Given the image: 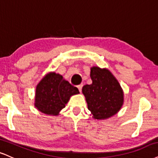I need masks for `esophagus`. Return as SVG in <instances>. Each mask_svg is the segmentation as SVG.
<instances>
[{"label":"esophagus","mask_w":158,"mask_h":158,"mask_svg":"<svg viewBox=\"0 0 158 158\" xmlns=\"http://www.w3.org/2000/svg\"><path fill=\"white\" fill-rule=\"evenodd\" d=\"M82 87H83V85H82V84H81V85H78V86H77L78 89H79V90L80 91V92H81V89H82Z\"/></svg>","instance_id":"obj_1"}]
</instances>
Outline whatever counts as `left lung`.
Returning <instances> with one entry per match:
<instances>
[{
	"label": "left lung",
	"instance_id": "left-lung-1",
	"mask_svg": "<svg viewBox=\"0 0 158 158\" xmlns=\"http://www.w3.org/2000/svg\"><path fill=\"white\" fill-rule=\"evenodd\" d=\"M90 77L92 84L82 87L88 110L96 119L113 116L123 104V94L121 85L107 69L91 68Z\"/></svg>",
	"mask_w": 158,
	"mask_h": 158
}]
</instances>
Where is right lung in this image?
I'll return each mask as SVG.
<instances>
[{"label": "right lung", "instance_id": "right-lung-1", "mask_svg": "<svg viewBox=\"0 0 158 158\" xmlns=\"http://www.w3.org/2000/svg\"><path fill=\"white\" fill-rule=\"evenodd\" d=\"M79 93L77 87L64 80L60 74L49 73L37 85L35 107L45 114L57 115L72 95Z\"/></svg>", "mask_w": 158, "mask_h": 158}]
</instances>
